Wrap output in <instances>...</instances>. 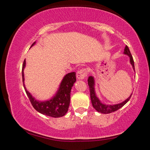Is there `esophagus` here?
Listing matches in <instances>:
<instances>
[{"label":"esophagus","instance_id":"esophagus-1","mask_svg":"<svg viewBox=\"0 0 150 150\" xmlns=\"http://www.w3.org/2000/svg\"><path fill=\"white\" fill-rule=\"evenodd\" d=\"M87 71L86 69H80L79 71H78L77 72V78L79 80H82V79H84L87 77Z\"/></svg>","mask_w":150,"mask_h":150}]
</instances>
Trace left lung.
<instances>
[{"label": "left lung", "mask_w": 150, "mask_h": 150, "mask_svg": "<svg viewBox=\"0 0 150 150\" xmlns=\"http://www.w3.org/2000/svg\"><path fill=\"white\" fill-rule=\"evenodd\" d=\"M124 54L128 55V56L130 57V63H131L132 66L134 71H135V68H134V62L133 57L132 56L131 53L130 52V50H129L128 47L126 45L125 48H124ZM88 85L89 86V89H90V95H91V103H92L93 106L94 108L95 109L96 111H98V112H100L102 114H109L112 112L116 111L118 109L122 107V106L128 102V100H130V98L132 96L131 95L129 96V97L126 99L122 103L116 104V105H105V104H103L100 102L97 96L96 95L95 93V79L93 77V76H90L88 78Z\"/></svg>", "instance_id": "8db88e82"}]
</instances>
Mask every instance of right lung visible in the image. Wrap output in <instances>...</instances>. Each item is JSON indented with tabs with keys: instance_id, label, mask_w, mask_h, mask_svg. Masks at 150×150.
Instances as JSON below:
<instances>
[{
	"instance_id": "add662e5",
	"label": "right lung",
	"mask_w": 150,
	"mask_h": 150,
	"mask_svg": "<svg viewBox=\"0 0 150 150\" xmlns=\"http://www.w3.org/2000/svg\"><path fill=\"white\" fill-rule=\"evenodd\" d=\"M35 44V42L33 43L31 47ZM25 67H26V59H24L23 65H22V81H23L25 91H26L27 96H28L33 107L40 113L51 116V117L59 118L64 116L67 113L68 108H69L71 90L76 81L75 73H69L64 76L60 83L59 87L58 88L57 93L50 100L39 101L35 99L34 96H32L25 87L24 74Z\"/></svg>"
}]
</instances>
